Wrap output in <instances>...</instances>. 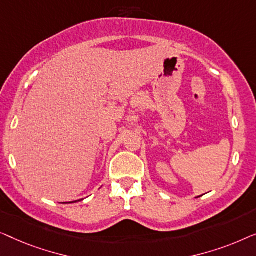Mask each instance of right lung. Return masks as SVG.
<instances>
[{
    "instance_id": "1",
    "label": "right lung",
    "mask_w": 256,
    "mask_h": 256,
    "mask_svg": "<svg viewBox=\"0 0 256 256\" xmlns=\"http://www.w3.org/2000/svg\"><path fill=\"white\" fill-rule=\"evenodd\" d=\"M75 202H76V200H75Z\"/></svg>"
}]
</instances>
